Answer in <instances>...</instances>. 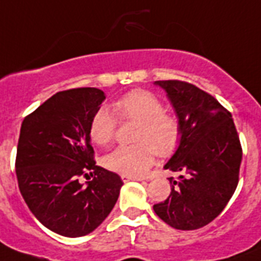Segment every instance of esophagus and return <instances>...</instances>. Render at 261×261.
<instances>
[{"label":"esophagus","instance_id":"esophagus-1","mask_svg":"<svg viewBox=\"0 0 261 261\" xmlns=\"http://www.w3.org/2000/svg\"><path fill=\"white\" fill-rule=\"evenodd\" d=\"M122 180L130 181V180H143V179L137 178V176H128V175H122Z\"/></svg>","mask_w":261,"mask_h":261}]
</instances>
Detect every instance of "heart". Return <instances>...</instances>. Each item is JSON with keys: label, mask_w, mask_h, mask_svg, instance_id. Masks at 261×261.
<instances>
[{"label": "heart", "mask_w": 261, "mask_h": 261, "mask_svg": "<svg viewBox=\"0 0 261 261\" xmlns=\"http://www.w3.org/2000/svg\"><path fill=\"white\" fill-rule=\"evenodd\" d=\"M115 110L122 119L139 123L135 142L131 146H118L105 156L109 170L128 176H141L152 166L156 152L167 155L180 139V124L171 114L164 113L161 99L144 90H135L115 102ZM117 115L107 107H100L90 123V138L94 143L107 144L115 137Z\"/></svg>", "instance_id": "b5f03b06"}]
</instances>
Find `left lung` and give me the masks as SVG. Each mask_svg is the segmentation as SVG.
Segmentation results:
<instances>
[{"instance_id": "obj_1", "label": "left lung", "mask_w": 261, "mask_h": 261, "mask_svg": "<svg viewBox=\"0 0 261 261\" xmlns=\"http://www.w3.org/2000/svg\"><path fill=\"white\" fill-rule=\"evenodd\" d=\"M167 93L180 124V142L164 164L179 172L171 194L154 211L172 228L191 231L224 210L239 183L242 144L232 115L215 98L183 81H156Z\"/></svg>"}]
</instances>
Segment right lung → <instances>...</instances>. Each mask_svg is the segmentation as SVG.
<instances>
[{
	"label": "right lung",
	"mask_w": 261,
	"mask_h": 261,
	"mask_svg": "<svg viewBox=\"0 0 261 261\" xmlns=\"http://www.w3.org/2000/svg\"><path fill=\"white\" fill-rule=\"evenodd\" d=\"M105 93L95 87L60 91L23 119L15 174L23 200L50 231L67 238L93 232L117 203L123 181L99 167L90 123ZM93 180L81 185L88 172Z\"/></svg>",
	"instance_id": "right-lung-1"
}]
</instances>
